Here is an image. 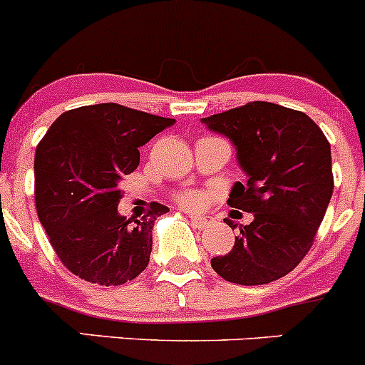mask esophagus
Wrapping results in <instances>:
<instances>
[{
    "instance_id": "obj_1",
    "label": "esophagus",
    "mask_w": 365,
    "mask_h": 365,
    "mask_svg": "<svg viewBox=\"0 0 365 365\" xmlns=\"http://www.w3.org/2000/svg\"><path fill=\"white\" fill-rule=\"evenodd\" d=\"M190 220L195 227L204 228V227H207L210 221H212V217L205 216V214H190Z\"/></svg>"
}]
</instances>
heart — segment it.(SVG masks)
I'll return each mask as SVG.
<instances>
[{
    "label": "heart",
    "instance_id": "b5f03b06",
    "mask_svg": "<svg viewBox=\"0 0 365 365\" xmlns=\"http://www.w3.org/2000/svg\"><path fill=\"white\" fill-rule=\"evenodd\" d=\"M179 198H181L182 204L191 205V207L198 205V204H200V200H202V197L197 193V191H186V193H182Z\"/></svg>",
    "mask_w": 365,
    "mask_h": 365
}]
</instances>
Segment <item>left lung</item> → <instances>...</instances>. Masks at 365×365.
Returning <instances> with one entry per match:
<instances>
[{
  "label": "left lung",
  "instance_id": "obj_1",
  "mask_svg": "<svg viewBox=\"0 0 365 365\" xmlns=\"http://www.w3.org/2000/svg\"><path fill=\"white\" fill-rule=\"evenodd\" d=\"M235 148L247 182H235L228 205L253 212L227 255L210 260L223 279L267 284L300 264L323 221L334 190L330 144L304 112L269 101L202 119ZM230 225L232 223H227Z\"/></svg>",
  "mask_w": 365,
  "mask_h": 365
}]
</instances>
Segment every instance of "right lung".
Instances as JSON below:
<instances>
[{"label": "right lung", "instance_id": "obj_1", "mask_svg": "<svg viewBox=\"0 0 365 365\" xmlns=\"http://www.w3.org/2000/svg\"><path fill=\"white\" fill-rule=\"evenodd\" d=\"M175 119L98 103L59 115L35 153V202L59 260L89 283L118 287L149 264L153 227L168 207L153 202L142 220L118 210L119 182L138 167V148Z\"/></svg>", "mask_w": 365, "mask_h": 365}]
</instances>
